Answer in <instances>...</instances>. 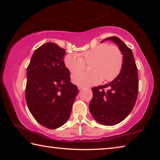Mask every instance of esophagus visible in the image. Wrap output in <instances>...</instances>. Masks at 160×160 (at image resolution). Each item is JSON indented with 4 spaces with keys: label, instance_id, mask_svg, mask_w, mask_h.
I'll use <instances>...</instances> for the list:
<instances>
[{
    "label": "esophagus",
    "instance_id": "1",
    "mask_svg": "<svg viewBox=\"0 0 160 160\" xmlns=\"http://www.w3.org/2000/svg\"><path fill=\"white\" fill-rule=\"evenodd\" d=\"M78 89H79V90H82V88H84V87H82V86H80V85H78Z\"/></svg>",
    "mask_w": 160,
    "mask_h": 160
}]
</instances>
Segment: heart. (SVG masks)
<instances>
[{"instance_id": "heart-1", "label": "heart", "mask_w": 160, "mask_h": 160, "mask_svg": "<svg viewBox=\"0 0 160 160\" xmlns=\"http://www.w3.org/2000/svg\"><path fill=\"white\" fill-rule=\"evenodd\" d=\"M81 55L82 56L78 53H68L64 58L65 66L71 73L82 70L86 63H93L90 66L92 72H82L72 75V82L78 85H93L102 82L103 79L107 82L112 81L122 68L123 55L116 45L104 43L83 51Z\"/></svg>"}]
</instances>
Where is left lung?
<instances>
[{"instance_id": "left-lung-1", "label": "left lung", "mask_w": 160, "mask_h": 160, "mask_svg": "<svg viewBox=\"0 0 160 160\" xmlns=\"http://www.w3.org/2000/svg\"><path fill=\"white\" fill-rule=\"evenodd\" d=\"M110 40L118 45L123 55L120 73L112 82L92 88L93 97L90 111L95 120L102 125L113 126L122 121L132 112L138 93V75L131 49L117 37Z\"/></svg>"}]
</instances>
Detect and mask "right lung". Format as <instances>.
I'll list each match as a JSON object with an SVG mask.
<instances>
[{"label":"right lung","instance_id":"add662e5","mask_svg":"<svg viewBox=\"0 0 160 160\" xmlns=\"http://www.w3.org/2000/svg\"><path fill=\"white\" fill-rule=\"evenodd\" d=\"M66 51L54 43L37 48L27 70L25 98L38 123L49 129L66 122L78 93L63 61Z\"/></svg>","mask_w":160,"mask_h":160}]
</instances>
